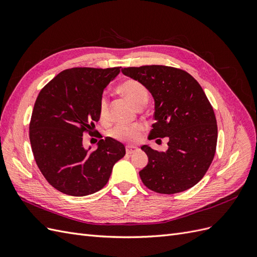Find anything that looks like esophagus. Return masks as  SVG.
Returning a JSON list of instances; mask_svg holds the SVG:
<instances>
[{
	"label": "esophagus",
	"instance_id": "esophagus-1",
	"mask_svg": "<svg viewBox=\"0 0 257 257\" xmlns=\"http://www.w3.org/2000/svg\"><path fill=\"white\" fill-rule=\"evenodd\" d=\"M126 154H132L138 150V148L135 146H126Z\"/></svg>",
	"mask_w": 257,
	"mask_h": 257
}]
</instances>
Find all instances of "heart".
<instances>
[{"label": "heart", "instance_id": "b5f03b06", "mask_svg": "<svg viewBox=\"0 0 257 257\" xmlns=\"http://www.w3.org/2000/svg\"><path fill=\"white\" fill-rule=\"evenodd\" d=\"M116 90L136 107L146 104L148 98H149V92H148L147 88L142 82L135 79H126L122 81ZM98 112L102 120H106L108 118V99L105 96L99 99ZM143 128L144 127L141 123L130 124V125H118L110 132V135L112 138L120 142H135L141 135Z\"/></svg>", "mask_w": 257, "mask_h": 257}]
</instances>
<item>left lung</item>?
Here are the masks:
<instances>
[{
    "label": "left lung",
    "mask_w": 257,
    "mask_h": 257,
    "mask_svg": "<svg viewBox=\"0 0 257 257\" xmlns=\"http://www.w3.org/2000/svg\"><path fill=\"white\" fill-rule=\"evenodd\" d=\"M122 73L149 90L154 119L149 139L168 137V149H142L147 166L139 172L148 189L161 194L183 192L198 183L214 158L217 125L203 88L189 73L164 65L122 68Z\"/></svg>",
    "instance_id": "obj_1"
}]
</instances>
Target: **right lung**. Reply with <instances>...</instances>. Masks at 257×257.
Segmentation results:
<instances>
[{
    "label": "right lung",
    "mask_w": 257,
    "mask_h": 257,
    "mask_svg": "<svg viewBox=\"0 0 257 257\" xmlns=\"http://www.w3.org/2000/svg\"><path fill=\"white\" fill-rule=\"evenodd\" d=\"M121 67H74L57 75L41 90L30 122V143L36 164L54 189L85 196L103 189L112 167L125 155L113 138L84 149L83 133L93 134L99 120L104 89Z\"/></svg>",
    "instance_id": "obj_1"
}]
</instances>
